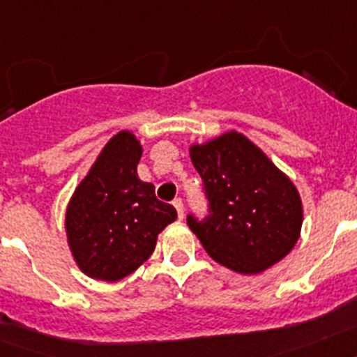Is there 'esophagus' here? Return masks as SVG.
<instances>
[{"label":"esophagus","mask_w":357,"mask_h":357,"mask_svg":"<svg viewBox=\"0 0 357 357\" xmlns=\"http://www.w3.org/2000/svg\"><path fill=\"white\" fill-rule=\"evenodd\" d=\"M173 206H175L178 218H181V220H184V204H182L181 198H175V200H173Z\"/></svg>","instance_id":"34e87169"}]
</instances>
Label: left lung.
<instances>
[{
  "label": "left lung",
  "mask_w": 357,
  "mask_h": 357,
  "mask_svg": "<svg viewBox=\"0 0 357 357\" xmlns=\"http://www.w3.org/2000/svg\"><path fill=\"white\" fill-rule=\"evenodd\" d=\"M209 200L204 220L188 225L216 263L254 275L291 252L302 227V200L295 184L236 130L189 146Z\"/></svg>",
  "instance_id": "8db88e82"
}]
</instances>
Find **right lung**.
Here are the masks:
<instances>
[{
	"mask_svg": "<svg viewBox=\"0 0 357 357\" xmlns=\"http://www.w3.org/2000/svg\"><path fill=\"white\" fill-rule=\"evenodd\" d=\"M141 155L137 137L118 132L69 200V248L91 279L116 282L130 275L151 255L160 230L176 220L175 207L157 200L153 184L137 176Z\"/></svg>",
	"mask_w": 357,
	"mask_h": 357,
	"instance_id": "obj_1",
	"label": "right lung"
}]
</instances>
